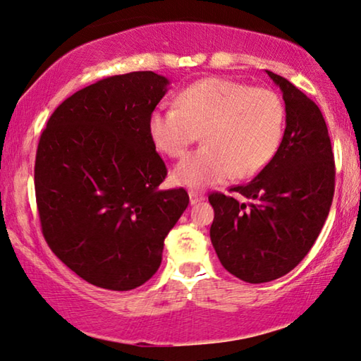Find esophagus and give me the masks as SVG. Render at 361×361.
<instances>
[{
    "label": "esophagus",
    "mask_w": 361,
    "mask_h": 361,
    "mask_svg": "<svg viewBox=\"0 0 361 361\" xmlns=\"http://www.w3.org/2000/svg\"><path fill=\"white\" fill-rule=\"evenodd\" d=\"M204 199H205L204 194L197 192V191H190V201H191V204H192V205H194V204H197V202H202Z\"/></svg>",
    "instance_id": "esophagus-1"
}]
</instances>
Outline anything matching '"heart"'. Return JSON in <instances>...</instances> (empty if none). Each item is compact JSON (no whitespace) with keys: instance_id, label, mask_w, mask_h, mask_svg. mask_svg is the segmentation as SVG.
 <instances>
[{"instance_id":"1","label":"heart","mask_w":361,"mask_h":361,"mask_svg":"<svg viewBox=\"0 0 361 361\" xmlns=\"http://www.w3.org/2000/svg\"><path fill=\"white\" fill-rule=\"evenodd\" d=\"M284 128L286 107L276 91L226 78L190 85L178 107L159 106L149 117L154 146L171 159L185 156L202 135L204 146L173 171L175 181L190 188L260 173L279 151Z\"/></svg>"}]
</instances>
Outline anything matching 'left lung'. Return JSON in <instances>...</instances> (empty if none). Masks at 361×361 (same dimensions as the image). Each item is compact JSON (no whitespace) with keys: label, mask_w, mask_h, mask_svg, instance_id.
Returning <instances> with one entry per match:
<instances>
[{"label":"left lung","mask_w":361,"mask_h":361,"mask_svg":"<svg viewBox=\"0 0 361 361\" xmlns=\"http://www.w3.org/2000/svg\"><path fill=\"white\" fill-rule=\"evenodd\" d=\"M286 130L279 151L252 181L231 188L250 202L209 194L210 239L225 270L245 283H268L295 268L317 241L334 196V154L323 114L276 73Z\"/></svg>","instance_id":"left-lung-1"}]
</instances>
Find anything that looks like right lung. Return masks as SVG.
Listing matches in <instances>:
<instances>
[{
    "mask_svg": "<svg viewBox=\"0 0 361 361\" xmlns=\"http://www.w3.org/2000/svg\"><path fill=\"white\" fill-rule=\"evenodd\" d=\"M169 80L130 72L99 80L57 106L39 136L35 196L57 259L98 288L130 290L162 262L164 239L190 204L167 176L149 117Z\"/></svg>",
    "mask_w": 361,
    "mask_h": 361,
    "instance_id": "right-lung-1",
    "label": "right lung"
}]
</instances>
